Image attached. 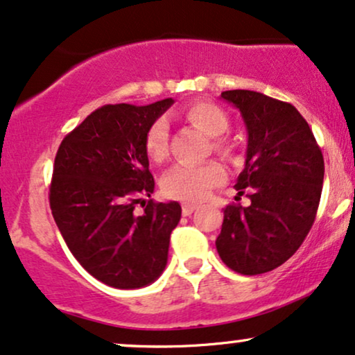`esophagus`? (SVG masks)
Masks as SVG:
<instances>
[{"label": "esophagus", "instance_id": "obj_1", "mask_svg": "<svg viewBox=\"0 0 355 355\" xmlns=\"http://www.w3.org/2000/svg\"><path fill=\"white\" fill-rule=\"evenodd\" d=\"M196 207H198L196 204L184 202V204H182V216H191L196 211Z\"/></svg>", "mask_w": 355, "mask_h": 355}]
</instances>
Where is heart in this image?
Instances as JSON below:
<instances>
[{
	"label": "heart",
	"instance_id": "obj_1",
	"mask_svg": "<svg viewBox=\"0 0 355 355\" xmlns=\"http://www.w3.org/2000/svg\"><path fill=\"white\" fill-rule=\"evenodd\" d=\"M182 116L202 129L207 136L216 137L214 149L223 156L231 157L234 154L232 146L226 137H220L229 129V116L223 107L211 101H196L182 111ZM144 149L149 159L161 162L169 154V124L164 118L156 119L148 128L144 136ZM226 179V171L216 161L202 164H176L164 173L161 187L166 196L181 201H202L211 193L212 187H218Z\"/></svg>",
	"mask_w": 355,
	"mask_h": 355
}]
</instances>
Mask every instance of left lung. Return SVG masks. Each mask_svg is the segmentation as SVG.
<instances>
[{
  "label": "left lung",
  "instance_id": "left-lung-1",
  "mask_svg": "<svg viewBox=\"0 0 355 355\" xmlns=\"http://www.w3.org/2000/svg\"><path fill=\"white\" fill-rule=\"evenodd\" d=\"M248 128L245 166L236 182L248 207L229 204L219 257L229 269L256 276L279 268L309 234L320 201L324 157L309 124L293 104L248 89L224 91Z\"/></svg>",
  "mask_w": 355,
  "mask_h": 355
}]
</instances>
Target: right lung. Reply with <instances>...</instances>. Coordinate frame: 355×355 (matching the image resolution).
I'll use <instances>...</instances> for the list:
<instances>
[{"mask_svg":"<svg viewBox=\"0 0 355 355\" xmlns=\"http://www.w3.org/2000/svg\"><path fill=\"white\" fill-rule=\"evenodd\" d=\"M173 103L98 107L64 136L54 157L49 207L56 226L79 264L111 287L151 284L168 264L181 206L149 199L141 215L134 207L154 191L146 131Z\"/></svg>","mask_w":355,"mask_h":355,"instance_id":"add662e5","label":"right lung"}]
</instances>
